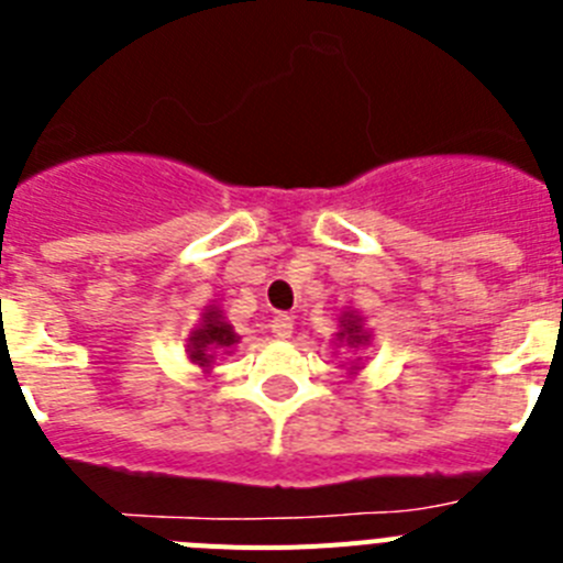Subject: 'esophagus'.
Listing matches in <instances>:
<instances>
[{
	"mask_svg": "<svg viewBox=\"0 0 563 563\" xmlns=\"http://www.w3.org/2000/svg\"><path fill=\"white\" fill-rule=\"evenodd\" d=\"M271 330H273V335H276V338H290L292 335V316L278 312V316L273 318Z\"/></svg>",
	"mask_w": 563,
	"mask_h": 563,
	"instance_id": "esophagus-1",
	"label": "esophagus"
}]
</instances>
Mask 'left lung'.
Returning <instances> with one entry per match:
<instances>
[{
	"label": "left lung",
	"mask_w": 563,
	"mask_h": 563,
	"mask_svg": "<svg viewBox=\"0 0 563 563\" xmlns=\"http://www.w3.org/2000/svg\"><path fill=\"white\" fill-rule=\"evenodd\" d=\"M335 341L341 343L343 350L350 352V357H346V375L355 377L357 372L363 369L361 357H357L355 352L366 350V346H369V343H372V332L366 330V324H363L361 312H357V310H343L341 316H338Z\"/></svg>",
	"instance_id": "8db88e82"
}]
</instances>
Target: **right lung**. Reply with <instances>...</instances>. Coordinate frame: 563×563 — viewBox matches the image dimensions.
<instances>
[{"label": "right lung", "mask_w": 563, "mask_h": 563, "mask_svg": "<svg viewBox=\"0 0 563 563\" xmlns=\"http://www.w3.org/2000/svg\"><path fill=\"white\" fill-rule=\"evenodd\" d=\"M236 343L239 335L233 332L231 321L220 310V305H208L200 312V324L188 332L186 357L188 363L200 366L202 375H211L213 366H217V357L231 355Z\"/></svg>", "instance_id": "obj_1"}]
</instances>
